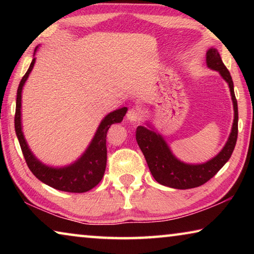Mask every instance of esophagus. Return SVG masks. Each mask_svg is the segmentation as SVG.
I'll list each match as a JSON object with an SVG mask.
<instances>
[{"mask_svg": "<svg viewBox=\"0 0 254 254\" xmlns=\"http://www.w3.org/2000/svg\"><path fill=\"white\" fill-rule=\"evenodd\" d=\"M141 117H142V115H141V112L139 110H136V109H131L127 114V121L133 122V123L139 122L141 120Z\"/></svg>", "mask_w": 254, "mask_h": 254, "instance_id": "esophagus-1", "label": "esophagus"}]
</instances>
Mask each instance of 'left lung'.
<instances>
[{"label":"left lung","mask_w":254,"mask_h":254,"mask_svg":"<svg viewBox=\"0 0 254 254\" xmlns=\"http://www.w3.org/2000/svg\"><path fill=\"white\" fill-rule=\"evenodd\" d=\"M206 65L212 70L218 71L229 85L234 109V120L229 139L223 149L210 160L203 163H187L175 156L165 137L149 121L147 127H136V142L147 160L153 178L163 186L176 189H188L201 186L214 177L229 161L238 139V102L234 94V85L216 48H209L206 53Z\"/></svg>","instance_id":"left-lung-1"}]
</instances>
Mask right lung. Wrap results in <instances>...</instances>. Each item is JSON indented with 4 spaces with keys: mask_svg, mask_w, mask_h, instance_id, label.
Masks as SVG:
<instances>
[{
    "mask_svg": "<svg viewBox=\"0 0 254 254\" xmlns=\"http://www.w3.org/2000/svg\"><path fill=\"white\" fill-rule=\"evenodd\" d=\"M38 48H39V46L34 50V55H36ZM34 55L32 62L30 64L29 69L20 81L18 93H16L14 127L25 162H27L31 173L40 182L55 189L68 192H85L91 190L92 188L95 187L101 182L105 173L107 157V131H109L112 124L122 122L124 115L127 114V107H121V109L115 110L105 115V118L102 120L100 126H98L88 147L86 148L84 153L74 162L63 167H53L41 162L39 159L34 156L31 149L29 148L22 131V119H21V117H22V113H21L22 89L30 72L33 69L34 64H36Z\"/></svg>",
    "mask_w": 254,
    "mask_h": 254,
    "instance_id": "add662e5",
    "label": "right lung"
}]
</instances>
